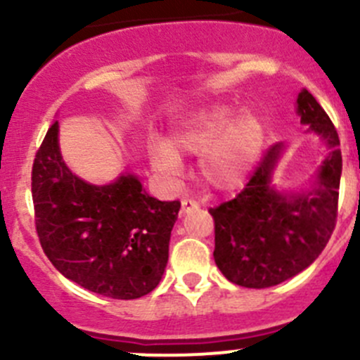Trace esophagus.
I'll return each instance as SVG.
<instances>
[{
    "label": "esophagus",
    "mask_w": 360,
    "mask_h": 360,
    "mask_svg": "<svg viewBox=\"0 0 360 360\" xmlns=\"http://www.w3.org/2000/svg\"><path fill=\"white\" fill-rule=\"evenodd\" d=\"M200 207V203L197 200H193V198H183L181 200V214H188L190 210H195Z\"/></svg>",
    "instance_id": "obj_1"
}]
</instances>
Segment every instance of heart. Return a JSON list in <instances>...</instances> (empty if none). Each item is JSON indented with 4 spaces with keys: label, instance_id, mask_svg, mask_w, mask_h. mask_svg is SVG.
<instances>
[{
    "label": "heart",
    "instance_id": "heart-1",
    "mask_svg": "<svg viewBox=\"0 0 360 360\" xmlns=\"http://www.w3.org/2000/svg\"><path fill=\"white\" fill-rule=\"evenodd\" d=\"M264 137L266 129L259 116L217 104L190 116L174 132L172 144L155 141L150 157L160 172L176 174L183 163L176 150L203 155V176L216 188L228 190L240 184L252 169L264 146Z\"/></svg>",
    "mask_w": 360,
    "mask_h": 360
}]
</instances>
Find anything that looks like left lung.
<instances>
[{
  "mask_svg": "<svg viewBox=\"0 0 360 360\" xmlns=\"http://www.w3.org/2000/svg\"><path fill=\"white\" fill-rule=\"evenodd\" d=\"M301 123L310 127L329 150L317 181L303 193L271 188V174L284 151L274 144L233 200L209 209L214 217V261L233 284L264 289L292 278L310 266L336 226L340 195V137L328 112L308 90L296 101Z\"/></svg>",
  "mask_w": 360,
  "mask_h": 360,
  "instance_id": "8db88e82",
  "label": "left lung"
}]
</instances>
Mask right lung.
Returning a JSON list of instances; mask_svg holds the SVG:
<instances>
[{
	"label": "right lung",
	"mask_w": 360,
	"mask_h": 360,
	"mask_svg": "<svg viewBox=\"0 0 360 360\" xmlns=\"http://www.w3.org/2000/svg\"><path fill=\"white\" fill-rule=\"evenodd\" d=\"M31 181L39 244L64 277L112 300L157 288L179 200L150 197L134 174L104 186L79 179L60 155L59 122L36 153Z\"/></svg>",
	"instance_id": "1"
}]
</instances>
